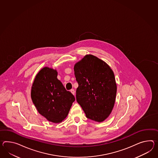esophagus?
Segmentation results:
<instances>
[{"label":"esophagus","instance_id":"34e87169","mask_svg":"<svg viewBox=\"0 0 158 158\" xmlns=\"http://www.w3.org/2000/svg\"><path fill=\"white\" fill-rule=\"evenodd\" d=\"M70 91H71V93H72V94H73V95H75V90H74L73 89H71L70 90Z\"/></svg>","mask_w":158,"mask_h":158}]
</instances>
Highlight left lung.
I'll use <instances>...</instances> for the list:
<instances>
[{"mask_svg": "<svg viewBox=\"0 0 158 158\" xmlns=\"http://www.w3.org/2000/svg\"><path fill=\"white\" fill-rule=\"evenodd\" d=\"M78 87L77 103L89 119L103 122L111 113L117 86L113 71L107 64L93 55H86L74 65Z\"/></svg>", "mask_w": 158, "mask_h": 158, "instance_id": "obj_1", "label": "left lung"}]
</instances>
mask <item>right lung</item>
Masks as SVG:
<instances>
[{
	"label": "right lung",
	"mask_w": 158,
	"mask_h": 158,
	"mask_svg": "<svg viewBox=\"0 0 158 158\" xmlns=\"http://www.w3.org/2000/svg\"><path fill=\"white\" fill-rule=\"evenodd\" d=\"M56 69L44 67L36 75L31 88V99L39 113L51 122H62L75 100L57 78Z\"/></svg>",
	"instance_id": "right-lung-1"
}]
</instances>
